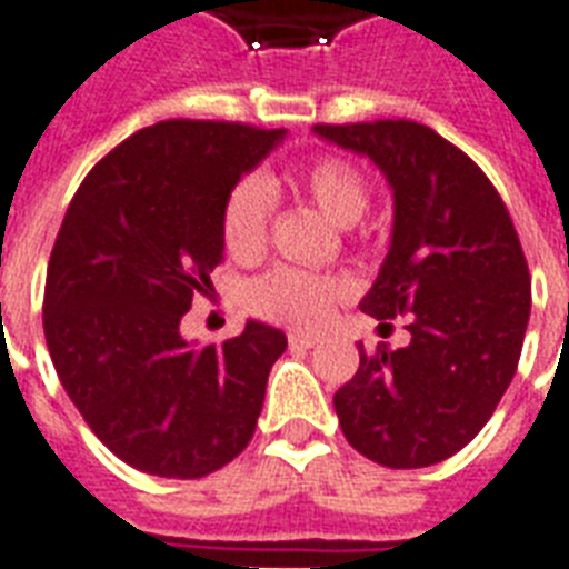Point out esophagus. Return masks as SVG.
<instances>
[{
    "mask_svg": "<svg viewBox=\"0 0 569 569\" xmlns=\"http://www.w3.org/2000/svg\"><path fill=\"white\" fill-rule=\"evenodd\" d=\"M289 346L312 348V346H319V337H316V333H307V330H289Z\"/></svg>",
    "mask_w": 569,
    "mask_h": 569,
    "instance_id": "1",
    "label": "esophagus"
}]
</instances>
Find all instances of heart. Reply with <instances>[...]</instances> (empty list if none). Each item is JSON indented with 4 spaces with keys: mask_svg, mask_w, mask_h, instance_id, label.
Returning a JSON list of instances; mask_svg holds the SVG:
<instances>
[{
    "mask_svg": "<svg viewBox=\"0 0 569 569\" xmlns=\"http://www.w3.org/2000/svg\"><path fill=\"white\" fill-rule=\"evenodd\" d=\"M298 189L337 223H355L369 206V182L355 162L325 153L307 162L298 173ZM274 214V189L266 177L250 173L230 189L221 209V236L232 257L250 259L268 244V227ZM346 295L339 277L312 274L280 266L250 286V310L286 325H319L330 307Z\"/></svg>",
    "mask_w": 569,
    "mask_h": 569,
    "instance_id": "b5f03b06",
    "label": "heart"
}]
</instances>
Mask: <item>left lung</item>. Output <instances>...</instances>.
Returning a JSON list of instances; mask_svg holds the SVG:
<instances>
[{
    "mask_svg": "<svg viewBox=\"0 0 569 569\" xmlns=\"http://www.w3.org/2000/svg\"><path fill=\"white\" fill-rule=\"evenodd\" d=\"M321 138L369 156L396 194L392 244L360 310L405 316L410 342L360 346V369L337 389L339 425L360 455L419 469L460 451L493 416L520 363L531 277L487 173L416 120L319 123Z\"/></svg>",
    "mask_w": 569,
    "mask_h": 569,
    "instance_id": "8db88e82",
    "label": "left lung"
}]
</instances>
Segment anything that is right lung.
Returning <instances> with one entry per match:
<instances>
[{
  "mask_svg": "<svg viewBox=\"0 0 569 569\" xmlns=\"http://www.w3.org/2000/svg\"><path fill=\"white\" fill-rule=\"evenodd\" d=\"M283 129L162 120L102 156L67 206L43 289L58 380L123 463L203 478L253 437L283 330L248 321L221 346L180 333L223 262L230 189Z\"/></svg>",
  "mask_w": 569,
  "mask_h": 569,
  "instance_id": "obj_1",
  "label": "right lung"
}]
</instances>
